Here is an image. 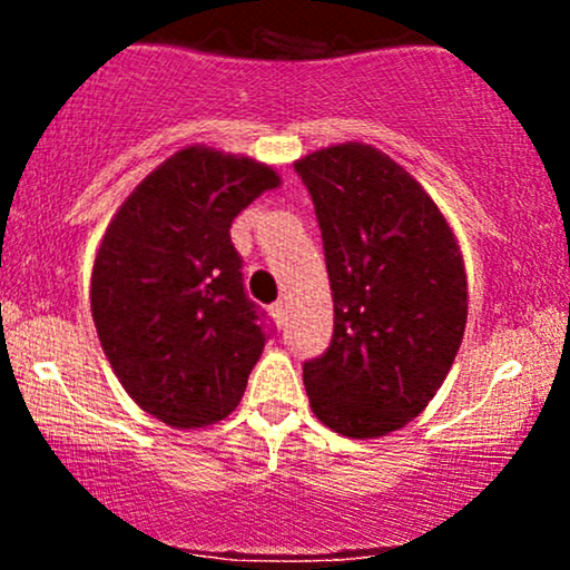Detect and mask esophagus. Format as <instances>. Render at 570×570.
Instances as JSON below:
<instances>
[{
  "mask_svg": "<svg viewBox=\"0 0 570 570\" xmlns=\"http://www.w3.org/2000/svg\"><path fill=\"white\" fill-rule=\"evenodd\" d=\"M271 313H273V318H276L278 326H284L286 316H289V311H286V303H276L271 307Z\"/></svg>",
  "mask_w": 570,
  "mask_h": 570,
  "instance_id": "esophagus-1",
  "label": "esophagus"
}]
</instances>
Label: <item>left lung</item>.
Segmentation results:
<instances>
[{
	"label": "left lung",
	"instance_id": "obj_1",
	"mask_svg": "<svg viewBox=\"0 0 570 570\" xmlns=\"http://www.w3.org/2000/svg\"><path fill=\"white\" fill-rule=\"evenodd\" d=\"M316 206L335 332L305 362L311 410L351 440L407 426L436 396L466 330V267L442 208L364 141L294 160Z\"/></svg>",
	"mask_w": 570,
	"mask_h": 570
}]
</instances>
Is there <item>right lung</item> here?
<instances>
[{
    "mask_svg": "<svg viewBox=\"0 0 570 570\" xmlns=\"http://www.w3.org/2000/svg\"><path fill=\"white\" fill-rule=\"evenodd\" d=\"M281 187L246 155L193 144L122 200L96 248L90 313L117 381L171 429L225 421L263 356L230 225Z\"/></svg>",
    "mask_w": 570,
    "mask_h": 570,
    "instance_id": "1",
    "label": "right lung"
}]
</instances>
